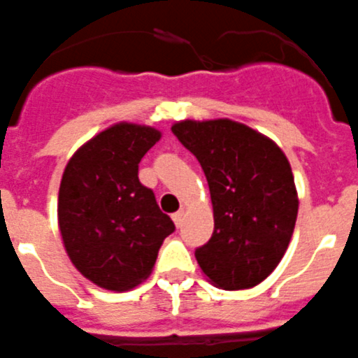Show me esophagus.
<instances>
[{"label":"esophagus","mask_w":358,"mask_h":358,"mask_svg":"<svg viewBox=\"0 0 358 358\" xmlns=\"http://www.w3.org/2000/svg\"><path fill=\"white\" fill-rule=\"evenodd\" d=\"M172 220H173V224H176L177 227H181V225H182V220H185V211H177V213H173V215H172Z\"/></svg>","instance_id":"obj_1"}]
</instances>
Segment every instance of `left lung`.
Here are the masks:
<instances>
[{
    "instance_id": "left-lung-1",
    "label": "left lung",
    "mask_w": 358,
    "mask_h": 358,
    "mask_svg": "<svg viewBox=\"0 0 358 358\" xmlns=\"http://www.w3.org/2000/svg\"><path fill=\"white\" fill-rule=\"evenodd\" d=\"M177 140L199 159L211 193L215 231L195 250L206 277L222 289L257 286L287 250L298 215L286 154L264 134L229 119L182 120Z\"/></svg>"
}]
</instances>
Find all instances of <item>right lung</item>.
<instances>
[{"instance_id":"obj_1","label":"right lung","mask_w":358,"mask_h":358,"mask_svg":"<svg viewBox=\"0 0 358 358\" xmlns=\"http://www.w3.org/2000/svg\"><path fill=\"white\" fill-rule=\"evenodd\" d=\"M162 138L154 127L120 122L88 140L69 159L58 193L65 250L81 275L110 291L147 278L163 239L176 231L138 163Z\"/></svg>"}]
</instances>
